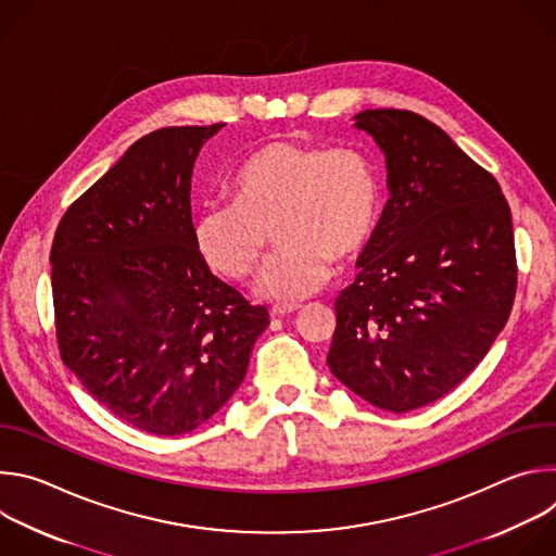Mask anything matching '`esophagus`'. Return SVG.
Instances as JSON below:
<instances>
[{
  "label": "esophagus",
  "mask_w": 556,
  "mask_h": 556,
  "mask_svg": "<svg viewBox=\"0 0 556 556\" xmlns=\"http://www.w3.org/2000/svg\"><path fill=\"white\" fill-rule=\"evenodd\" d=\"M299 307H301L299 303H275V305L270 307V314H273V316H288V314L296 312Z\"/></svg>",
  "instance_id": "1"
}]
</instances>
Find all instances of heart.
Returning <instances> with one entry per match:
<instances>
[{"label":"heart","mask_w":556,"mask_h":556,"mask_svg":"<svg viewBox=\"0 0 556 556\" xmlns=\"http://www.w3.org/2000/svg\"><path fill=\"white\" fill-rule=\"evenodd\" d=\"M380 206L378 167L365 149L273 140L235 169L230 202H208L198 213L193 242L213 273L247 281L275 230L281 249L262 270L257 292L299 301L330 281L337 257L363 251Z\"/></svg>","instance_id":"obj_1"}]
</instances>
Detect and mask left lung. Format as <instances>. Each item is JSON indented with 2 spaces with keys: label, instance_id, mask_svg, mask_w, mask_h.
<instances>
[{
  "label": "left lung",
  "instance_id": "obj_1",
  "mask_svg": "<svg viewBox=\"0 0 556 556\" xmlns=\"http://www.w3.org/2000/svg\"><path fill=\"white\" fill-rule=\"evenodd\" d=\"M389 200L337 307L332 374L369 405L405 414L457 387L504 330L517 290L500 182L435 123L365 110Z\"/></svg>",
  "mask_w": 556,
  "mask_h": 556
}]
</instances>
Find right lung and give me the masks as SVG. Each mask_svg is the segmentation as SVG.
<instances>
[{"label":"right lung","instance_id":"obj_1","mask_svg":"<svg viewBox=\"0 0 556 556\" xmlns=\"http://www.w3.org/2000/svg\"><path fill=\"white\" fill-rule=\"evenodd\" d=\"M224 123L163 127L74 200L50 251L61 361L123 422L180 435L242 384L268 309L193 242L191 174Z\"/></svg>","mask_w":556,"mask_h":556}]
</instances>
